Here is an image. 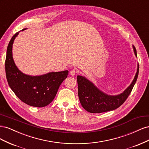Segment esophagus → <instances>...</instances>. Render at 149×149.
Here are the masks:
<instances>
[{
    "instance_id": "1",
    "label": "esophagus",
    "mask_w": 149,
    "mask_h": 149,
    "mask_svg": "<svg viewBox=\"0 0 149 149\" xmlns=\"http://www.w3.org/2000/svg\"><path fill=\"white\" fill-rule=\"evenodd\" d=\"M76 73H77V71L75 70H72L70 72V74L71 76H74Z\"/></svg>"
}]
</instances>
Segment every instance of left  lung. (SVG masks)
Here are the masks:
<instances>
[{"mask_svg": "<svg viewBox=\"0 0 149 149\" xmlns=\"http://www.w3.org/2000/svg\"><path fill=\"white\" fill-rule=\"evenodd\" d=\"M133 48L137 56L136 49L134 46ZM139 70L138 65L137 73L132 83L123 93L116 96L107 95L84 76H78V96L81 104L91 113H101L117 109L123 104L131 93L138 77Z\"/></svg>", "mask_w": 149, "mask_h": 149, "instance_id": "obj_1", "label": "left lung"}]
</instances>
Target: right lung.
<instances>
[{
  "mask_svg": "<svg viewBox=\"0 0 149 149\" xmlns=\"http://www.w3.org/2000/svg\"><path fill=\"white\" fill-rule=\"evenodd\" d=\"M19 33L13 36L7 49L5 68L8 84L22 102L33 107H45L54 100L60 84L67 78L68 71L35 76L22 73L12 57L13 43Z\"/></svg>",
  "mask_w": 149,
  "mask_h": 149,
  "instance_id": "right-lung-1",
  "label": "right lung"
}]
</instances>
